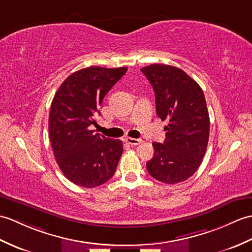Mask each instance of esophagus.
<instances>
[{
  "instance_id": "34e87169",
  "label": "esophagus",
  "mask_w": 252,
  "mask_h": 252,
  "mask_svg": "<svg viewBox=\"0 0 252 252\" xmlns=\"http://www.w3.org/2000/svg\"><path fill=\"white\" fill-rule=\"evenodd\" d=\"M126 142L130 145H138L142 143V139L140 138H133V137H126Z\"/></svg>"
}]
</instances>
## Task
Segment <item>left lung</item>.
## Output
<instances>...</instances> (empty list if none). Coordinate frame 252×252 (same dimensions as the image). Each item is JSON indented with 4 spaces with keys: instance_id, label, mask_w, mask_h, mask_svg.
Returning <instances> with one entry per match:
<instances>
[{
    "instance_id": "left-lung-1",
    "label": "left lung",
    "mask_w": 252,
    "mask_h": 252,
    "mask_svg": "<svg viewBox=\"0 0 252 252\" xmlns=\"http://www.w3.org/2000/svg\"><path fill=\"white\" fill-rule=\"evenodd\" d=\"M142 73L154 88L156 110L167 120L164 143H154L148 173L164 184H178L191 177L201 165L209 138V116L203 90L183 69L150 64Z\"/></svg>"
}]
</instances>
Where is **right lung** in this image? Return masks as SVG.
Masks as SVG:
<instances>
[{"label": "right lung", "mask_w": 252, "mask_h": 252, "mask_svg": "<svg viewBox=\"0 0 252 252\" xmlns=\"http://www.w3.org/2000/svg\"><path fill=\"white\" fill-rule=\"evenodd\" d=\"M126 67L89 66L69 75L52 99L49 137L56 161L73 184L94 188L114 176L124 146L91 130L103 98Z\"/></svg>", "instance_id": "1"}]
</instances>
